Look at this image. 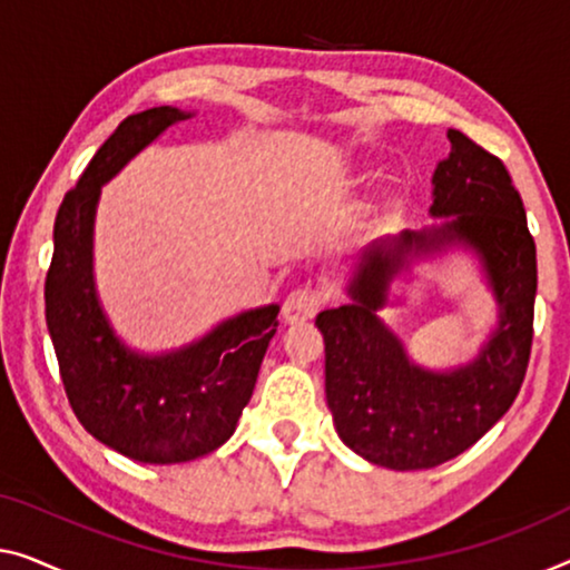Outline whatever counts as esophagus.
<instances>
[{
    "label": "esophagus",
    "mask_w": 570,
    "mask_h": 570,
    "mask_svg": "<svg viewBox=\"0 0 570 570\" xmlns=\"http://www.w3.org/2000/svg\"><path fill=\"white\" fill-rule=\"evenodd\" d=\"M320 304H322V296H320V292L312 284L296 286V288H292V292L286 294L284 320L286 322L309 320V317H314V312L320 309Z\"/></svg>",
    "instance_id": "obj_1"
}]
</instances>
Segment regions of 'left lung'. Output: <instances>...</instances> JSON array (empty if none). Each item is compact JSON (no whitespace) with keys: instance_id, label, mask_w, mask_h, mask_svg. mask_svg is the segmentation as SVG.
<instances>
[{"instance_id":"left-lung-1","label":"left lung","mask_w":570,"mask_h":570,"mask_svg":"<svg viewBox=\"0 0 570 570\" xmlns=\"http://www.w3.org/2000/svg\"><path fill=\"white\" fill-rule=\"evenodd\" d=\"M438 166L430 212L440 227L402 233L363 253L353 304L317 314L325 337V392L337 435L366 461L394 471L435 469L481 440L520 394L532 351L538 256L520 191L502 158L461 130ZM469 242L500 302V327L471 367L417 370L375 317L397 256Z\"/></svg>"}]
</instances>
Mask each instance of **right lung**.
Returning <instances> with one entry per match:
<instances>
[{
  "label": "right lung",
  "mask_w": 570,
  "mask_h": 570,
  "mask_svg": "<svg viewBox=\"0 0 570 570\" xmlns=\"http://www.w3.org/2000/svg\"><path fill=\"white\" fill-rule=\"evenodd\" d=\"M186 117L176 107H153L117 125L58 207L46 276L48 333L73 414L99 443L160 465L209 455L233 435L278 325L271 304L223 322L184 351L142 358L112 335L99 309L91 223L101 184Z\"/></svg>",
  "instance_id": "add662e5"
}]
</instances>
